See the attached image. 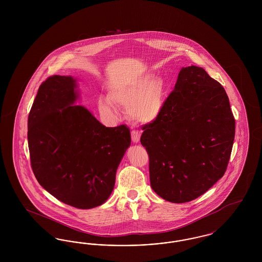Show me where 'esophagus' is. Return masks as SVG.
<instances>
[{"instance_id":"obj_1","label":"esophagus","mask_w":262,"mask_h":262,"mask_svg":"<svg viewBox=\"0 0 262 262\" xmlns=\"http://www.w3.org/2000/svg\"><path fill=\"white\" fill-rule=\"evenodd\" d=\"M132 140L135 143L139 142V140H140V133L137 130V129H133L132 130Z\"/></svg>"}]
</instances>
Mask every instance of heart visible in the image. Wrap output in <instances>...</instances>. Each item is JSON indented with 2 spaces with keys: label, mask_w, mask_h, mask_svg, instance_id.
Returning <instances> with one entry per match:
<instances>
[{
  "label": "heart",
  "mask_w": 262,
  "mask_h": 262,
  "mask_svg": "<svg viewBox=\"0 0 262 262\" xmlns=\"http://www.w3.org/2000/svg\"><path fill=\"white\" fill-rule=\"evenodd\" d=\"M165 84L159 78L153 79L150 75L138 77L109 92V100L100 97V113L114 119L118 107L127 109L128 115L139 122L148 123L154 121L163 110L165 103Z\"/></svg>",
  "instance_id": "obj_1"
}]
</instances>
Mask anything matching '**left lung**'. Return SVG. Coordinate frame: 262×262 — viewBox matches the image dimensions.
<instances>
[{
	"label": "left lung",
	"instance_id": "obj_1",
	"mask_svg": "<svg viewBox=\"0 0 262 262\" xmlns=\"http://www.w3.org/2000/svg\"><path fill=\"white\" fill-rule=\"evenodd\" d=\"M141 128L150 185L164 200H195L224 176L235 118L224 88L202 68H183L160 115Z\"/></svg>",
	"mask_w": 262,
	"mask_h": 262
}]
</instances>
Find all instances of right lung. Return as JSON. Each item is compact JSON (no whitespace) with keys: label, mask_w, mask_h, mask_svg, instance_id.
Wrapping results in <instances>:
<instances>
[{"label":"right lung","mask_w":262,"mask_h":262,"mask_svg":"<svg viewBox=\"0 0 262 262\" xmlns=\"http://www.w3.org/2000/svg\"><path fill=\"white\" fill-rule=\"evenodd\" d=\"M72 76L52 75L41 83L28 116V148L38 183L78 209L103 204L130 145L125 125L107 127L82 106Z\"/></svg>","instance_id":"1"}]
</instances>
